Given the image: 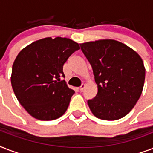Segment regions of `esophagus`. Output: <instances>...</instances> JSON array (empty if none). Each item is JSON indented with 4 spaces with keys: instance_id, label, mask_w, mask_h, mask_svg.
I'll return each instance as SVG.
<instances>
[{
    "instance_id": "34e87169",
    "label": "esophagus",
    "mask_w": 153,
    "mask_h": 153,
    "mask_svg": "<svg viewBox=\"0 0 153 153\" xmlns=\"http://www.w3.org/2000/svg\"><path fill=\"white\" fill-rule=\"evenodd\" d=\"M84 88H85V84H82L81 86L79 87V91H80V92H82L84 90Z\"/></svg>"
}]
</instances>
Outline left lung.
Segmentation results:
<instances>
[{
  "instance_id": "left-lung-1",
  "label": "left lung",
  "mask_w": 153,
  "mask_h": 153,
  "mask_svg": "<svg viewBox=\"0 0 153 153\" xmlns=\"http://www.w3.org/2000/svg\"><path fill=\"white\" fill-rule=\"evenodd\" d=\"M93 69L98 94L87 101L98 118L114 121L132 110L143 91L145 68L140 56L114 39L80 44Z\"/></svg>"
}]
</instances>
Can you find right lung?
I'll list each match as a JSON object with an SVG mask.
<instances>
[{
	"label": "right lung",
	"instance_id": "obj_1",
	"mask_svg": "<svg viewBox=\"0 0 153 153\" xmlns=\"http://www.w3.org/2000/svg\"><path fill=\"white\" fill-rule=\"evenodd\" d=\"M78 43L62 37L44 38L25 47L13 62L11 83L26 111L38 120L51 121L67 111L74 91L67 86L63 64Z\"/></svg>",
	"mask_w": 153,
	"mask_h": 153
}]
</instances>
